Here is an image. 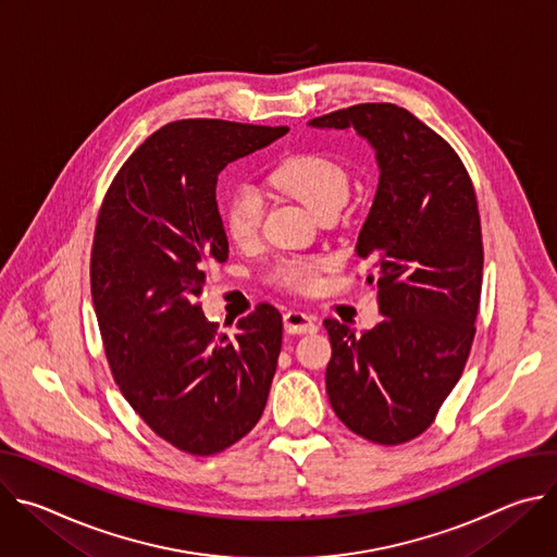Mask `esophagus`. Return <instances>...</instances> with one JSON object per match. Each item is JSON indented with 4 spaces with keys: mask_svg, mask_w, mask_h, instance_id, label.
<instances>
[{
    "mask_svg": "<svg viewBox=\"0 0 557 557\" xmlns=\"http://www.w3.org/2000/svg\"><path fill=\"white\" fill-rule=\"evenodd\" d=\"M284 329L290 335H306V333H317V324L312 322V317L301 312V310H288L284 312Z\"/></svg>",
    "mask_w": 557,
    "mask_h": 557,
    "instance_id": "34e87169",
    "label": "esophagus"
}]
</instances>
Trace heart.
<instances>
[{"label": "heart", "mask_w": 557, "mask_h": 557, "mask_svg": "<svg viewBox=\"0 0 557 557\" xmlns=\"http://www.w3.org/2000/svg\"><path fill=\"white\" fill-rule=\"evenodd\" d=\"M271 181L277 189L299 198L317 215L339 211L350 196L348 172L324 153H295L273 170ZM264 215V198L253 185H235L224 202V228L237 245L253 243ZM324 260L295 258L277 269V282L293 290H310Z\"/></svg>", "instance_id": "obj_1"}]
</instances>
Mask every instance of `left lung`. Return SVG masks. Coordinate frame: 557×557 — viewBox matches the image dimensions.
I'll use <instances>...</instances> for the list:
<instances>
[{
	"label": "left lung",
	"mask_w": 557,
	"mask_h": 557,
	"mask_svg": "<svg viewBox=\"0 0 557 557\" xmlns=\"http://www.w3.org/2000/svg\"><path fill=\"white\" fill-rule=\"evenodd\" d=\"M308 125L357 132L379 165L355 251L383 320L361 335L324 322L329 399L355 434L408 443L434 423L473 342L483 284L475 191L449 143L399 106L361 103Z\"/></svg>",
	"instance_id": "left-lung-1"
}]
</instances>
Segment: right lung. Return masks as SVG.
<instances>
[{
	"instance_id": "add662e5",
	"label": "right lung",
	"mask_w": 557,
	"mask_h": 557,
	"mask_svg": "<svg viewBox=\"0 0 557 557\" xmlns=\"http://www.w3.org/2000/svg\"><path fill=\"white\" fill-rule=\"evenodd\" d=\"M288 127L213 119L153 132L110 185L92 245V301L112 374L136 414L196 456L260 421L282 350V314L260 304L233 337L196 299L228 240L215 202L220 172Z\"/></svg>"
}]
</instances>
